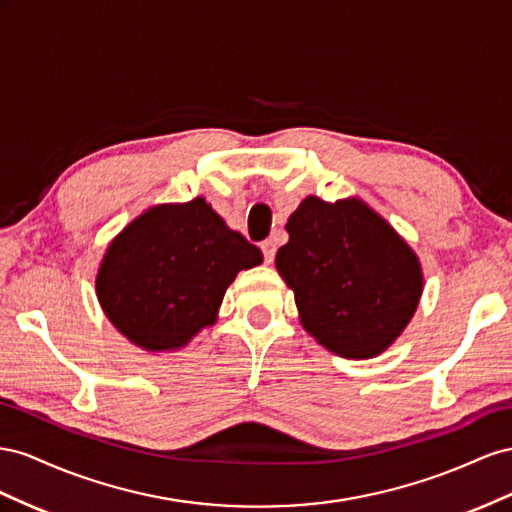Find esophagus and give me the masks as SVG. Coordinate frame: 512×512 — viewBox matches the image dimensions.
I'll return each instance as SVG.
<instances>
[{
	"label": "esophagus",
	"instance_id": "obj_1",
	"mask_svg": "<svg viewBox=\"0 0 512 512\" xmlns=\"http://www.w3.org/2000/svg\"><path fill=\"white\" fill-rule=\"evenodd\" d=\"M261 253H264L266 264H272V261H274V253H276V246H274V242H272V240L261 242Z\"/></svg>",
	"mask_w": 512,
	"mask_h": 512
}]
</instances>
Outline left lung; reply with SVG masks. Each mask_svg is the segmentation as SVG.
Listing matches in <instances>:
<instances>
[{
    "label": "left lung",
    "mask_w": 512,
    "mask_h": 512,
    "mask_svg": "<svg viewBox=\"0 0 512 512\" xmlns=\"http://www.w3.org/2000/svg\"><path fill=\"white\" fill-rule=\"evenodd\" d=\"M276 270L294 291L302 328L343 358H375L410 324L422 296L420 259L358 197L309 195L285 225Z\"/></svg>",
    "instance_id": "1"
}]
</instances>
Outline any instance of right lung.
<instances>
[{
  "label": "right lung",
  "instance_id": "right-lung-1",
  "mask_svg": "<svg viewBox=\"0 0 512 512\" xmlns=\"http://www.w3.org/2000/svg\"><path fill=\"white\" fill-rule=\"evenodd\" d=\"M264 261L203 197L160 203L115 236L96 272V298L120 334L152 354L178 352L216 324L227 287Z\"/></svg>",
  "mask_w": 512,
  "mask_h": 512
}]
</instances>
